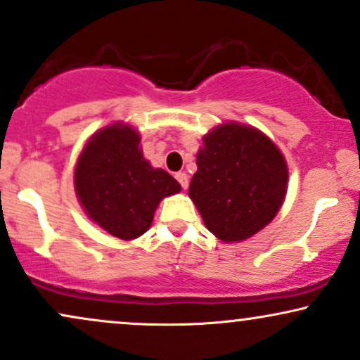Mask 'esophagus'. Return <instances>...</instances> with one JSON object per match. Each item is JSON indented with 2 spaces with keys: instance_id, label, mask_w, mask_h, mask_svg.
<instances>
[{
  "instance_id": "1",
  "label": "esophagus",
  "mask_w": 360,
  "mask_h": 360,
  "mask_svg": "<svg viewBox=\"0 0 360 360\" xmlns=\"http://www.w3.org/2000/svg\"><path fill=\"white\" fill-rule=\"evenodd\" d=\"M176 179H177V183L181 184V188L188 189V186H189V177H188V174H186V172H177Z\"/></svg>"
}]
</instances>
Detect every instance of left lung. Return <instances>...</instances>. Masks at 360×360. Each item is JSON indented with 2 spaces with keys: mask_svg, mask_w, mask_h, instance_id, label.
I'll list each match as a JSON object with an SVG mask.
<instances>
[{
  "mask_svg": "<svg viewBox=\"0 0 360 360\" xmlns=\"http://www.w3.org/2000/svg\"><path fill=\"white\" fill-rule=\"evenodd\" d=\"M189 198L206 228L224 243L253 236L275 218L287 194L283 154L258 129L238 122L202 137Z\"/></svg>",
  "mask_w": 360,
  "mask_h": 360,
  "instance_id": "obj_1",
  "label": "left lung"
}]
</instances>
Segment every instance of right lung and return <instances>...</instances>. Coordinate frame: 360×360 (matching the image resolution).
Returning <instances> with one entry per match:
<instances>
[{"label": "right lung", "mask_w": 360, "mask_h": 360, "mask_svg": "<svg viewBox=\"0 0 360 360\" xmlns=\"http://www.w3.org/2000/svg\"><path fill=\"white\" fill-rule=\"evenodd\" d=\"M141 136L127 124L95 132L75 166V193L86 216L120 240H134L150 228L161 199L181 191L164 169L142 155Z\"/></svg>", "instance_id": "1"}]
</instances>
